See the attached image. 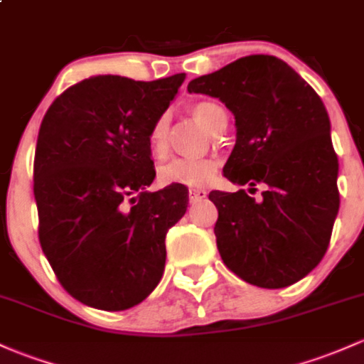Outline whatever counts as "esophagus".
I'll return each mask as SVG.
<instances>
[{
    "mask_svg": "<svg viewBox=\"0 0 364 364\" xmlns=\"http://www.w3.org/2000/svg\"><path fill=\"white\" fill-rule=\"evenodd\" d=\"M206 189H196V187H193V189H189V199L191 203H196V201H201V199L206 198Z\"/></svg>",
    "mask_w": 364,
    "mask_h": 364,
    "instance_id": "esophagus-1",
    "label": "esophagus"
}]
</instances>
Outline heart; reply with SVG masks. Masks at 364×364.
<instances>
[{"label":"heart","mask_w":364,"mask_h":364,"mask_svg":"<svg viewBox=\"0 0 364 364\" xmlns=\"http://www.w3.org/2000/svg\"><path fill=\"white\" fill-rule=\"evenodd\" d=\"M193 114L206 130L215 132L218 123L224 119L225 111L215 102L203 100L193 105ZM166 135H168V116L161 114L156 118L149 130V146L154 156H163L166 152ZM217 170V163L213 159L201 158H175L168 161L159 170V178L163 183H183V186H203L213 177Z\"/></svg>","instance_id":"obj_1"}]
</instances>
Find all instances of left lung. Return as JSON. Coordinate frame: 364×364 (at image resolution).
<instances>
[{"instance_id":"8db88e82","label":"left lung","mask_w":364,"mask_h":364,"mask_svg":"<svg viewBox=\"0 0 364 364\" xmlns=\"http://www.w3.org/2000/svg\"><path fill=\"white\" fill-rule=\"evenodd\" d=\"M217 97L236 119L224 175L262 198L212 191L217 248L230 271L260 288H284L321 262L338 213V159L323 100L287 62L248 55L187 85ZM257 191V189H253Z\"/></svg>"}]
</instances>
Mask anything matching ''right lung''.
Wrapping results in <instances>:
<instances>
[{
	"instance_id": "add662e5",
	"label": "right lung",
	"mask_w": 364,
	"mask_h": 364,
	"mask_svg": "<svg viewBox=\"0 0 364 364\" xmlns=\"http://www.w3.org/2000/svg\"><path fill=\"white\" fill-rule=\"evenodd\" d=\"M186 80L93 76L58 95L41 121L34 156L40 243L69 295L124 311L165 271L168 229L187 210L186 189L156 193L149 130Z\"/></svg>"
}]
</instances>
